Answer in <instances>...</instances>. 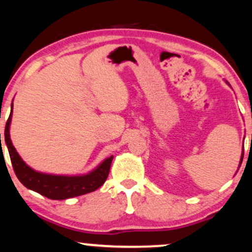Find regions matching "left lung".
Wrapping results in <instances>:
<instances>
[{"mask_svg": "<svg viewBox=\"0 0 252 252\" xmlns=\"http://www.w3.org/2000/svg\"><path fill=\"white\" fill-rule=\"evenodd\" d=\"M243 156H244V150L242 151V156H241V160H239V166H241V164H242V160H243ZM238 166V168H239Z\"/></svg>", "mask_w": 252, "mask_h": 252, "instance_id": "obj_1", "label": "left lung"}]
</instances>
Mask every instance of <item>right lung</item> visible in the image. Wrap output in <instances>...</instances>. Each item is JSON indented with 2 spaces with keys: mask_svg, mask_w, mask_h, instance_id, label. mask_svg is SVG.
Here are the masks:
<instances>
[{
  "mask_svg": "<svg viewBox=\"0 0 252 252\" xmlns=\"http://www.w3.org/2000/svg\"><path fill=\"white\" fill-rule=\"evenodd\" d=\"M11 116H13V103H11L10 115L5 124L4 141L15 174L24 187L50 199H68L93 192L103 186L109 175L114 156L107 157L95 169L83 175H53L36 171L21 158L13 145L10 139Z\"/></svg>",
  "mask_w": 252,
  "mask_h": 252,
  "instance_id": "right-lung-1",
  "label": "right lung"
}]
</instances>
